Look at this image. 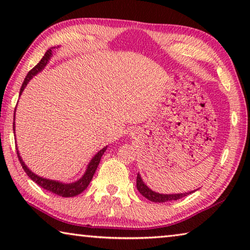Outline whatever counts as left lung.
<instances>
[{"label":"left lung","instance_id":"left-lung-1","mask_svg":"<svg viewBox=\"0 0 250 250\" xmlns=\"http://www.w3.org/2000/svg\"><path fill=\"white\" fill-rule=\"evenodd\" d=\"M137 188L143 196L147 198L149 201L154 202V203H166V202H170V201H176L184 196H188V195H189V194L194 192V191H192V192L179 193V194H160V193L153 192L145 184V182L142 181L141 176L139 173L137 175Z\"/></svg>","mask_w":250,"mask_h":250}]
</instances>
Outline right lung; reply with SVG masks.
I'll return each mask as SVG.
<instances>
[{
	"mask_svg": "<svg viewBox=\"0 0 250 250\" xmlns=\"http://www.w3.org/2000/svg\"><path fill=\"white\" fill-rule=\"evenodd\" d=\"M52 48H49L47 52L45 53V55L43 56V58L41 59V62L37 64L35 67H34L33 69H31L28 71V74L26 77L24 79V83H22V87H21V90H20V96L22 94L24 88L26 87V84L28 83L29 80L33 78V76H35L37 73H40V71L44 68V67L47 65L48 61L52 57ZM15 119V117H14ZM13 130L15 131V122H13ZM18 150V149H16ZM107 150V146H104V149H101L98 153H97L94 158L91 159V161L88 164L87 167V170L84 172V174L83 175L82 179H79L78 181L74 182V183H69V184H65V183H62V182H58V181H53V180H48V179H44V177H41L39 175H36L35 173H33L29 168L25 166V163L23 162L22 158H21V155L19 153V150H18V156H19V160L21 162V166H22L23 170L26 173L27 176L29 179H32L34 182H35L36 184H39L41 188H43L46 191H49L54 194H56V195L59 196H62V197H73L78 195V194L83 193L84 189L87 188V186L89 185V183L92 180V176H94L95 172L97 170V167L99 166V162H100V159L103 154L104 153V151Z\"/></svg>",
	"mask_w": 250,
	"mask_h": 250,
	"instance_id": "1",
	"label": "right lung"
}]
</instances>
